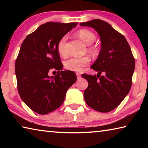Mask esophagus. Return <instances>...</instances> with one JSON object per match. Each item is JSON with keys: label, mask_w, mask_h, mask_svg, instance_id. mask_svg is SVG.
<instances>
[{"label": "esophagus", "mask_w": 148, "mask_h": 148, "mask_svg": "<svg viewBox=\"0 0 148 148\" xmlns=\"http://www.w3.org/2000/svg\"><path fill=\"white\" fill-rule=\"evenodd\" d=\"M76 76H77V79H79L80 77H81V75H80L79 73H77L76 74Z\"/></svg>", "instance_id": "obj_1"}]
</instances>
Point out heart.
Listing matches in <instances>:
<instances>
[{"label": "heart", "mask_w": 148, "mask_h": 148, "mask_svg": "<svg viewBox=\"0 0 148 148\" xmlns=\"http://www.w3.org/2000/svg\"><path fill=\"white\" fill-rule=\"evenodd\" d=\"M77 35L79 38L84 42L87 45H91L96 40V35L93 32L88 29H80L77 32ZM68 37L66 35L62 36L57 43V51L62 57H66L68 55V52L66 49V42ZM89 51L92 54L96 53L97 50L95 46H90ZM91 59L88 56L83 57H72L65 62L64 66L67 70L74 72H81L83 68L89 64Z\"/></svg>", "instance_id": "1"}]
</instances>
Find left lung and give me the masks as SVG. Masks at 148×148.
Returning <instances> with one entry per match:
<instances>
[{
    "instance_id": "obj_1",
    "label": "left lung",
    "mask_w": 148,
    "mask_h": 148,
    "mask_svg": "<svg viewBox=\"0 0 148 148\" xmlns=\"http://www.w3.org/2000/svg\"><path fill=\"white\" fill-rule=\"evenodd\" d=\"M79 25L93 28L101 41V51L91 66L98 73L94 76L82 74L88 82L84 92L85 101L97 111L109 112L119 106L131 89L134 57L125 36L107 22L93 19ZM102 72L104 76L100 75Z\"/></svg>"
}]
</instances>
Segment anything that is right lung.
Masks as SVG:
<instances>
[{"label":"right lung","instance_id":"right-lung-1","mask_svg":"<svg viewBox=\"0 0 148 148\" xmlns=\"http://www.w3.org/2000/svg\"><path fill=\"white\" fill-rule=\"evenodd\" d=\"M77 24L41 25L26 37L20 47L15 64L17 90L22 101L37 114H47L58 108L67 90L76 81L74 72L62 71L57 43ZM52 68L59 74L49 77L48 72Z\"/></svg>","mask_w":148,"mask_h":148}]
</instances>
